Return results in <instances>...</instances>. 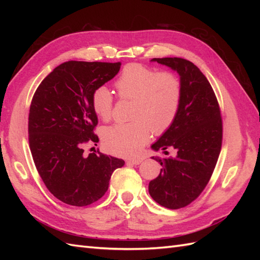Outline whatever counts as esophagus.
<instances>
[{"instance_id":"34e87169","label":"esophagus","mask_w":260,"mask_h":260,"mask_svg":"<svg viewBox=\"0 0 260 260\" xmlns=\"http://www.w3.org/2000/svg\"><path fill=\"white\" fill-rule=\"evenodd\" d=\"M142 162H143V158H131V159H128V161H127V163H132L134 165H139Z\"/></svg>"}]
</instances>
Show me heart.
I'll return each mask as SVG.
<instances>
[{"mask_svg":"<svg viewBox=\"0 0 260 260\" xmlns=\"http://www.w3.org/2000/svg\"><path fill=\"white\" fill-rule=\"evenodd\" d=\"M120 99L132 101L128 123H118L103 131V142L108 151L117 155L131 156L154 134L167 132L178 115L182 86L171 73H157L141 63H129L115 81ZM113 93L106 86L92 91L91 106L99 118L108 120L113 113Z\"/></svg>","mask_w":260,"mask_h":260,"instance_id":"b5f03b06","label":"heart"}]
</instances>
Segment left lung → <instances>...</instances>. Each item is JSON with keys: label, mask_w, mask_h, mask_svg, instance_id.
Returning <instances> with one entry per match:
<instances>
[{"label": "left lung", "mask_w": 260, "mask_h": 260, "mask_svg": "<svg viewBox=\"0 0 260 260\" xmlns=\"http://www.w3.org/2000/svg\"><path fill=\"white\" fill-rule=\"evenodd\" d=\"M180 76L182 99L170 128L152 144V150H176L175 157H152L162 165L148 184L154 201L180 209L200 196L211 178L222 143V120L211 85L200 69L182 58H154Z\"/></svg>", "instance_id": "1"}]
</instances>
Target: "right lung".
<instances>
[{
	"label": "right lung",
	"mask_w": 260,
	"mask_h": 260,
	"mask_svg": "<svg viewBox=\"0 0 260 260\" xmlns=\"http://www.w3.org/2000/svg\"><path fill=\"white\" fill-rule=\"evenodd\" d=\"M120 62H63L49 74L33 95L29 143L43 183L63 203L85 207L108 190L123 159L99 151L86 155V143H98L92 91L118 74Z\"/></svg>",
	"instance_id": "right-lung-1"
}]
</instances>
